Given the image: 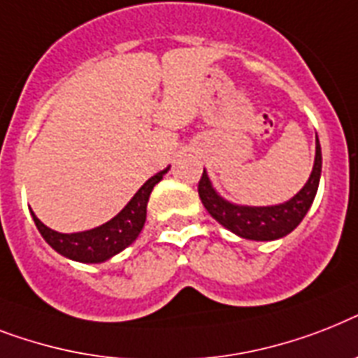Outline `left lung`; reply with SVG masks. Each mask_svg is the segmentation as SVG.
Returning a JSON list of instances; mask_svg holds the SVG:
<instances>
[{"label": "left lung", "mask_w": 358, "mask_h": 358, "mask_svg": "<svg viewBox=\"0 0 358 358\" xmlns=\"http://www.w3.org/2000/svg\"><path fill=\"white\" fill-rule=\"evenodd\" d=\"M320 176H322V148L316 136V157H314L313 173L305 182V187L285 203L271 205V207H244L225 201L210 185L207 171L197 185V192L201 197L203 207L207 208L218 224L229 229L231 233L238 234L248 240H277L292 233L301 224L305 214L313 205L316 192H318Z\"/></svg>", "instance_id": "8db88e82"}]
</instances>
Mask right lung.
<instances>
[{
    "label": "right lung",
    "mask_w": 358,
    "mask_h": 358,
    "mask_svg": "<svg viewBox=\"0 0 358 358\" xmlns=\"http://www.w3.org/2000/svg\"><path fill=\"white\" fill-rule=\"evenodd\" d=\"M168 170L170 168H166L151 179H148L140 187L138 192L134 194L133 199L113 220H108L107 224L90 229V231L71 234L57 233V231L42 224L34 216V213H31V216H33L34 225L40 231V234L44 236L45 242L62 257L77 260V262H90V264L105 262L120 251H124L127 245H131L136 240L145 224V208H148L151 190Z\"/></svg>",
    "instance_id": "add662e5"
}]
</instances>
